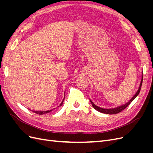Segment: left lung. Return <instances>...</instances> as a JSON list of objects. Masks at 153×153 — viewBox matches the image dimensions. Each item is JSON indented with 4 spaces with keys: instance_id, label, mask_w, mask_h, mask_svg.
<instances>
[{
    "instance_id": "obj_1",
    "label": "left lung",
    "mask_w": 153,
    "mask_h": 153,
    "mask_svg": "<svg viewBox=\"0 0 153 153\" xmlns=\"http://www.w3.org/2000/svg\"><path fill=\"white\" fill-rule=\"evenodd\" d=\"M142 79H141V81H140V85H139V87H138V89L136 93L135 94V95H134L132 98L129 100L128 102H127L126 103H125L123 105H121L119 106H117V107H115V108H101V107H99V106H96L92 101L90 100V101L91 103H92V106H93L94 108L96 109L97 111H98V112H101V113H103V114H117L120 112H121V111H123L124 109L126 108L127 106L130 104L132 101L135 99L136 97L138 95V94H139V92L140 91V89H141V86H142V81H143V73H142Z\"/></svg>"
}]
</instances>
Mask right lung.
<instances>
[{
	"instance_id": "obj_1",
	"label": "right lung",
	"mask_w": 153,
	"mask_h": 153,
	"mask_svg": "<svg viewBox=\"0 0 153 153\" xmlns=\"http://www.w3.org/2000/svg\"><path fill=\"white\" fill-rule=\"evenodd\" d=\"M64 98L63 100L62 101L61 103L60 104V105H59V106H61L62 105V103H63V102H64ZM52 110H47V111H33V112H35V113H36V114H39V115H43V114H45L49 113V112H51V111H52Z\"/></svg>"
}]
</instances>
